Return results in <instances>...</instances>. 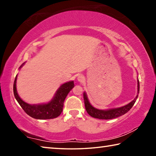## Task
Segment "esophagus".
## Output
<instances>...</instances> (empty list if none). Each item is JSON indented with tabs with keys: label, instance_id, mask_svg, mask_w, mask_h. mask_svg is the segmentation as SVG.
<instances>
[{
	"label": "esophagus",
	"instance_id": "1",
	"mask_svg": "<svg viewBox=\"0 0 156 156\" xmlns=\"http://www.w3.org/2000/svg\"><path fill=\"white\" fill-rule=\"evenodd\" d=\"M78 80L79 81V82H83L84 80V76L82 75V74H80V75H78Z\"/></svg>",
	"mask_w": 156,
	"mask_h": 156
}]
</instances>
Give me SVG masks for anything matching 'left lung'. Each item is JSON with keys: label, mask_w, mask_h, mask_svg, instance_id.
Here are the masks:
<instances>
[{"label": "left lung", "mask_w": 156, "mask_h": 156, "mask_svg": "<svg viewBox=\"0 0 156 156\" xmlns=\"http://www.w3.org/2000/svg\"><path fill=\"white\" fill-rule=\"evenodd\" d=\"M140 91V84L139 80H138V93L139 94ZM138 94L137 95L136 98L132 100L131 102L125 106L121 107L119 108H115V109H111L108 110H100L97 109L96 108L91 106V105L89 103L87 96L86 93L83 94V98L84 102V106H85V109L87 112L88 113L89 115H90L91 117L95 118H98V119H102V120H109L113 119V118H115L119 117L120 115H122L128 112L130 110L133 105L135 104L136 101V99L138 98Z\"/></svg>", "instance_id": "left-lung-1"}]
</instances>
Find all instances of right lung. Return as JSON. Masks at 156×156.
Listing matches in <instances>:
<instances>
[{
    "instance_id": "1",
    "label": "right lung",
    "mask_w": 156,
    "mask_h": 156,
    "mask_svg": "<svg viewBox=\"0 0 156 156\" xmlns=\"http://www.w3.org/2000/svg\"><path fill=\"white\" fill-rule=\"evenodd\" d=\"M24 64L25 62L23 63L20 68L22 67ZM16 80L17 76L15 78L14 87H13L15 98L16 99L20 107L23 108V109L27 114L36 119L41 120L53 119L59 116L62 112L65 98L67 97L69 92L74 87L73 81H69L68 83L62 84L58 89L54 98L50 102L46 104L30 105L23 101L18 96L16 90Z\"/></svg>"
}]
</instances>
